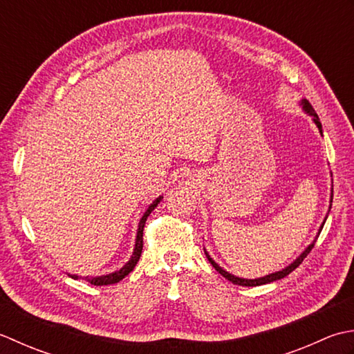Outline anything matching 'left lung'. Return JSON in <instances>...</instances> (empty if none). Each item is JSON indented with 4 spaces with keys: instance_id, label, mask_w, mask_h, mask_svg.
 I'll list each match as a JSON object with an SVG mask.
<instances>
[{
    "instance_id": "8db88e82",
    "label": "left lung",
    "mask_w": 354,
    "mask_h": 354,
    "mask_svg": "<svg viewBox=\"0 0 354 354\" xmlns=\"http://www.w3.org/2000/svg\"><path fill=\"white\" fill-rule=\"evenodd\" d=\"M299 105L302 106V110H304L308 116H312V119H313V122H315V125L318 127V129H319V133H321V136H322V125H321V122H319V118H318V114H316V111L313 110V106L308 104V100H306V99H301L299 100ZM331 201H333V191H331V196H330V206H328V212H330V209H331ZM328 212H327V215H326V218H324V221H322V225H321V227H319V230H318V234H316V236H315V240L308 244V246L302 250V254L297 258V259H293V261L288 264V266H286L284 269H281V270H278V272H273V273H269V275H266V277H261V278H255V279H248V278H240V277H235V275H232V273H229V272H226L225 269L223 268H220V266L214 261V259L209 257V254L205 250V254H206V257H207V259H209V263L212 264V268H215V270H217L220 275H223L225 277L226 279H229L230 283L232 284H238V286H246V287H255V286H263V284H269V283H273V281H277V279H281V278H284V277H287L288 273L290 272H293L295 269L298 268V266L304 261V258L310 254V250L313 249V246H315V243H316V240H318V236H319V234H321V230H322V227H324V225H326V220H327V217H328Z\"/></svg>"
}]
</instances>
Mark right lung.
<instances>
[{
  "label": "right lung",
  "mask_w": 354,
  "mask_h": 354,
  "mask_svg": "<svg viewBox=\"0 0 354 354\" xmlns=\"http://www.w3.org/2000/svg\"><path fill=\"white\" fill-rule=\"evenodd\" d=\"M162 198H163V196H158V197L153 201V203H151V205L148 206L145 214L142 215V218H140V221H139V227H137V235H136V244H134V249H133V255H131V258H129L128 261L125 263L124 268H120V269L116 270V272L106 273V275H100V277H84V278L81 277V278L85 279V281H88V283L93 284V286L116 284V283H119L120 279H124V278L128 275V273L136 268L137 261H139V258H140V255H142V249H143V227H145V221H147V218L149 217V214L153 212L154 209L157 207V205L160 203ZM67 275H68L70 278H73V279H79L77 275H70V273H67Z\"/></svg>",
  "instance_id": "right-lung-1"
}]
</instances>
